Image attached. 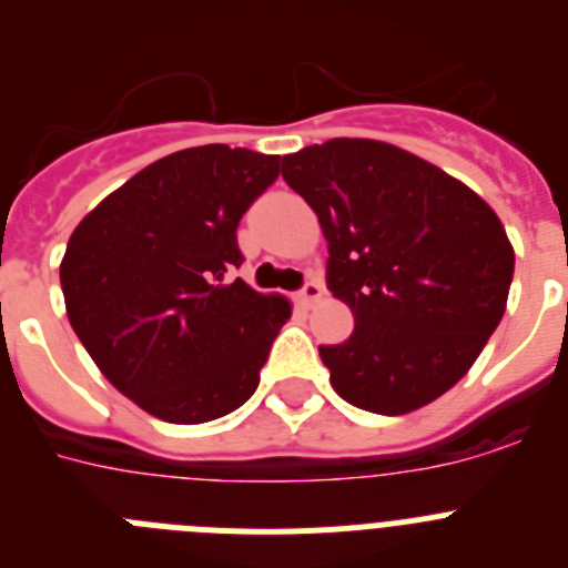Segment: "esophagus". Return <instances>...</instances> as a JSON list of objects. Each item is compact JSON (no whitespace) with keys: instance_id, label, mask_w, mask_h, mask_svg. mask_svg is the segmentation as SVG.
Listing matches in <instances>:
<instances>
[{"instance_id":"1","label":"esophagus","mask_w":568,"mask_h":568,"mask_svg":"<svg viewBox=\"0 0 568 568\" xmlns=\"http://www.w3.org/2000/svg\"><path fill=\"white\" fill-rule=\"evenodd\" d=\"M321 295H324V287H321L318 281H307L304 290L298 293V304H304V307H315V304L321 301Z\"/></svg>"}]
</instances>
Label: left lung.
<instances>
[{
  "label": "left lung",
  "instance_id": "obj_1",
  "mask_svg": "<svg viewBox=\"0 0 568 568\" xmlns=\"http://www.w3.org/2000/svg\"><path fill=\"white\" fill-rule=\"evenodd\" d=\"M327 239V287L355 329L318 346L346 404L406 415L453 389L509 298L515 250L498 213L420 155L329 139L281 162Z\"/></svg>",
  "mask_w": 568,
  "mask_h": 568
}]
</instances>
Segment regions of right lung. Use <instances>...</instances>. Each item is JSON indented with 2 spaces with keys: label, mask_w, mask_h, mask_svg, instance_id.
<instances>
[{
  "label": "right lung",
  "mask_w": 568,
  "mask_h": 568,
  "mask_svg": "<svg viewBox=\"0 0 568 568\" xmlns=\"http://www.w3.org/2000/svg\"><path fill=\"white\" fill-rule=\"evenodd\" d=\"M278 179V155L227 144L170 153L73 230L64 310L104 378L153 418L207 424L255 393L293 304L241 278L235 227Z\"/></svg>",
  "instance_id": "obj_1"
}]
</instances>
